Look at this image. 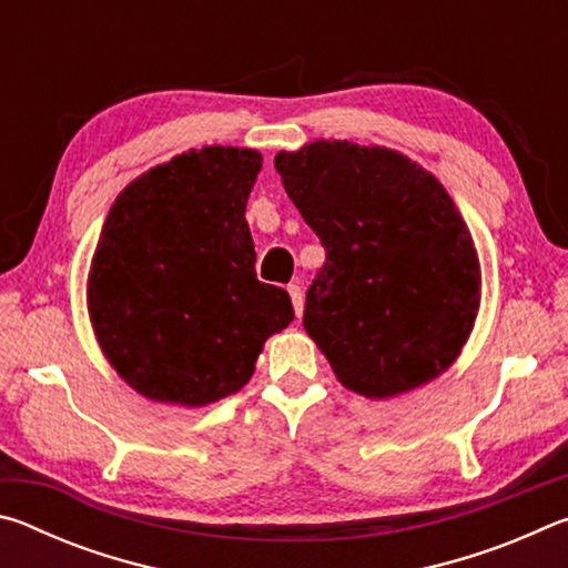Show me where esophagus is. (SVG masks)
I'll return each mask as SVG.
<instances>
[{"label": "esophagus", "instance_id": "34e87169", "mask_svg": "<svg viewBox=\"0 0 568 568\" xmlns=\"http://www.w3.org/2000/svg\"><path fill=\"white\" fill-rule=\"evenodd\" d=\"M287 295H291V301H293L295 315L301 318V315H303V291H301V285H287Z\"/></svg>", "mask_w": 568, "mask_h": 568}]
</instances>
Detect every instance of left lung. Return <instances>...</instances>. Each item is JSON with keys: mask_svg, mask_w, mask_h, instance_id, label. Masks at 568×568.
<instances>
[{"mask_svg": "<svg viewBox=\"0 0 568 568\" xmlns=\"http://www.w3.org/2000/svg\"><path fill=\"white\" fill-rule=\"evenodd\" d=\"M275 170L328 253L303 325L335 378L373 400L436 381L480 305L474 237L446 187L398 150L348 140L277 152Z\"/></svg>", "mask_w": 568, "mask_h": 568, "instance_id": "left-lung-1", "label": "left lung"}]
</instances>
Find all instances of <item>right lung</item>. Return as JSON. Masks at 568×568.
Returning a JSON list of instances; mask_svg holds the SVG:
<instances>
[{
  "mask_svg": "<svg viewBox=\"0 0 568 568\" xmlns=\"http://www.w3.org/2000/svg\"><path fill=\"white\" fill-rule=\"evenodd\" d=\"M263 155L205 145L150 168L110 207L88 275L104 358L140 396L203 408L233 396L295 313L255 277L245 220Z\"/></svg>",
  "mask_w": 568,
  "mask_h": 568,
  "instance_id": "right-lung-1",
  "label": "right lung"
}]
</instances>
